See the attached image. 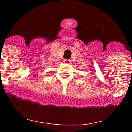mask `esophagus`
<instances>
[{
	"label": "esophagus",
	"mask_w": 132,
	"mask_h": 132,
	"mask_svg": "<svg viewBox=\"0 0 132 132\" xmlns=\"http://www.w3.org/2000/svg\"><path fill=\"white\" fill-rule=\"evenodd\" d=\"M64 62L66 64H70V62H71V60L70 59H64Z\"/></svg>",
	"instance_id": "1"
}]
</instances>
